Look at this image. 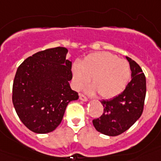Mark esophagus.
Instances as JSON below:
<instances>
[{"label": "esophagus", "instance_id": "obj_1", "mask_svg": "<svg viewBox=\"0 0 161 161\" xmlns=\"http://www.w3.org/2000/svg\"><path fill=\"white\" fill-rule=\"evenodd\" d=\"M80 100L83 101V102H87L88 98L85 96V95L80 93Z\"/></svg>", "mask_w": 161, "mask_h": 161}]
</instances>
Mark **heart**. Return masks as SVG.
<instances>
[{"label": "heart", "mask_w": 161, "mask_h": 161, "mask_svg": "<svg viewBox=\"0 0 161 161\" xmlns=\"http://www.w3.org/2000/svg\"><path fill=\"white\" fill-rule=\"evenodd\" d=\"M72 74L76 89L87 85L92 78L93 85L87 88V93H98L102 98L110 99L126 89L131 78V69L125 59L109 52H99L88 55L80 64L74 63Z\"/></svg>", "instance_id": "heart-1"}]
</instances>
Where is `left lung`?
<instances>
[{
    "instance_id": "left-lung-1",
    "label": "left lung",
    "mask_w": 161,
    "mask_h": 161,
    "mask_svg": "<svg viewBox=\"0 0 161 161\" xmlns=\"http://www.w3.org/2000/svg\"><path fill=\"white\" fill-rule=\"evenodd\" d=\"M131 69V80L119 96L102 100L103 114L93 119L95 129L106 136H116L128 130L140 118L146 96V77L136 61L126 56Z\"/></svg>"
}]
</instances>
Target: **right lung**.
Instances as JSON below:
<instances>
[{"label":"right lung","instance_id":"add662e5","mask_svg":"<svg viewBox=\"0 0 161 161\" xmlns=\"http://www.w3.org/2000/svg\"><path fill=\"white\" fill-rule=\"evenodd\" d=\"M62 47L41 51L18 68L13 85L12 100L17 114L31 131L46 134L63 119L68 104L79 98L69 81L72 62Z\"/></svg>","mask_w":161,"mask_h":161}]
</instances>
